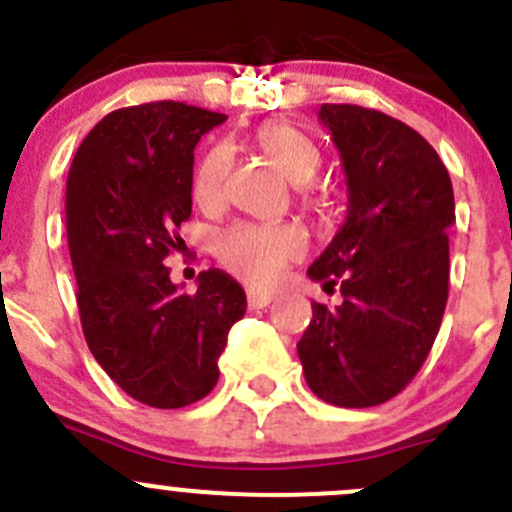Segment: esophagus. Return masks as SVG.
Returning <instances> with one entry per match:
<instances>
[{"instance_id": "34e87169", "label": "esophagus", "mask_w": 512, "mask_h": 512, "mask_svg": "<svg viewBox=\"0 0 512 512\" xmlns=\"http://www.w3.org/2000/svg\"><path fill=\"white\" fill-rule=\"evenodd\" d=\"M246 301H249V308H266L273 301V293L261 291V288H249L246 291Z\"/></svg>"}]
</instances>
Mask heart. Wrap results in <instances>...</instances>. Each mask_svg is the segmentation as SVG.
I'll use <instances>...</instances> for the list:
<instances>
[{
	"label": "heart",
	"instance_id": "1",
	"mask_svg": "<svg viewBox=\"0 0 512 512\" xmlns=\"http://www.w3.org/2000/svg\"><path fill=\"white\" fill-rule=\"evenodd\" d=\"M254 144L283 174L296 184L311 179L321 164L316 139L301 126L288 121H263L254 129ZM231 151L224 144L206 151L194 174V201L204 209L221 199ZM303 236L293 226L281 224H239L216 239V256L229 271L263 283L271 281L283 263L301 256Z\"/></svg>",
	"mask_w": 512,
	"mask_h": 512
}]
</instances>
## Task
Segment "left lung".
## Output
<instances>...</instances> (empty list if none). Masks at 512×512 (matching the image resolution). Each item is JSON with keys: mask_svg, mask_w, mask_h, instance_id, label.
<instances>
[{"mask_svg": "<svg viewBox=\"0 0 512 512\" xmlns=\"http://www.w3.org/2000/svg\"><path fill=\"white\" fill-rule=\"evenodd\" d=\"M318 119L341 151L348 214L308 276L343 301L313 303L298 358L321 401L371 408L413 381L438 336L453 184L433 146L383 111L323 104Z\"/></svg>", "mask_w": 512, "mask_h": 512, "instance_id": "obj_1", "label": "left lung"}]
</instances>
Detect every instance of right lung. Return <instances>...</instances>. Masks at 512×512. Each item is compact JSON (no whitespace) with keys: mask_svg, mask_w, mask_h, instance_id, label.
<instances>
[{"mask_svg":"<svg viewBox=\"0 0 512 512\" xmlns=\"http://www.w3.org/2000/svg\"><path fill=\"white\" fill-rule=\"evenodd\" d=\"M226 116L181 101L106 114L86 134L67 179V239L86 346L111 381L151 408H184L214 391L246 293L219 268L196 293L169 278L184 249L194 149Z\"/></svg>","mask_w":512,"mask_h":512,"instance_id":"1","label":"right lung"}]
</instances>
